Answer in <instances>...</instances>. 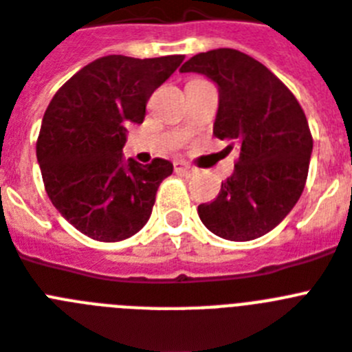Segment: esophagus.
<instances>
[{
    "instance_id": "esophagus-1",
    "label": "esophagus",
    "mask_w": 352,
    "mask_h": 352,
    "mask_svg": "<svg viewBox=\"0 0 352 352\" xmlns=\"http://www.w3.org/2000/svg\"><path fill=\"white\" fill-rule=\"evenodd\" d=\"M193 168L186 162H175V173H181V175H191L193 173Z\"/></svg>"
}]
</instances>
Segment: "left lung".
<instances>
[{"mask_svg": "<svg viewBox=\"0 0 352 352\" xmlns=\"http://www.w3.org/2000/svg\"><path fill=\"white\" fill-rule=\"evenodd\" d=\"M202 73L220 89L212 134L240 144L234 173L212 202L200 204L209 231L249 241L279 226L306 186L313 138L300 103L267 66L232 48L199 53L181 67Z\"/></svg>", "mask_w": 352, "mask_h": 352, "instance_id": "8db88e82", "label": "left lung"}]
</instances>
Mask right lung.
<instances>
[{
	"label": "right lung",
	"mask_w": 352,
	"mask_h": 352,
	"mask_svg": "<svg viewBox=\"0 0 352 352\" xmlns=\"http://www.w3.org/2000/svg\"><path fill=\"white\" fill-rule=\"evenodd\" d=\"M184 55H107L71 76L44 112L37 161L44 190L62 217L96 241L131 238L148 221L166 159L123 162L126 126L143 123L146 102Z\"/></svg>",
	"instance_id": "add662e5"
}]
</instances>
